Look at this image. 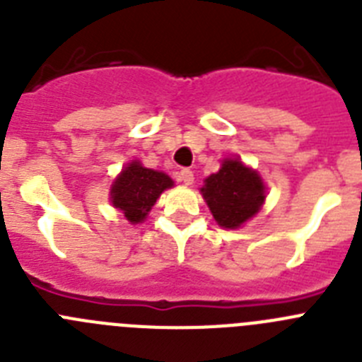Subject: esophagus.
<instances>
[{
  "instance_id": "esophagus-1",
  "label": "esophagus",
  "mask_w": 362,
  "mask_h": 362,
  "mask_svg": "<svg viewBox=\"0 0 362 362\" xmlns=\"http://www.w3.org/2000/svg\"><path fill=\"white\" fill-rule=\"evenodd\" d=\"M179 179H181L185 185H192L194 183V172H192L190 168H183V170L179 172Z\"/></svg>"
}]
</instances>
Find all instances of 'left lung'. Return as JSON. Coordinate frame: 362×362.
<instances>
[{
	"label": "left lung",
	"instance_id": "obj_1",
	"mask_svg": "<svg viewBox=\"0 0 362 362\" xmlns=\"http://www.w3.org/2000/svg\"><path fill=\"white\" fill-rule=\"evenodd\" d=\"M201 194L217 225L239 228L261 210L267 187L261 175L243 165L241 159L226 158L219 172L204 179Z\"/></svg>",
	"mask_w": 362,
	"mask_h": 362
}]
</instances>
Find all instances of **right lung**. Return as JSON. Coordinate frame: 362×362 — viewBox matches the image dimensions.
I'll return each instance as SVG.
<instances>
[{"mask_svg":"<svg viewBox=\"0 0 362 362\" xmlns=\"http://www.w3.org/2000/svg\"><path fill=\"white\" fill-rule=\"evenodd\" d=\"M174 187V181L166 174L145 168L139 161L124 166L110 187V201L114 209L121 210L129 223H143L166 188Z\"/></svg>","mask_w":362,"mask_h":362,"instance_id":"right-lung-1","label":"right lung"}]
</instances>
